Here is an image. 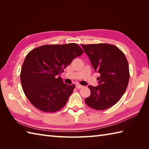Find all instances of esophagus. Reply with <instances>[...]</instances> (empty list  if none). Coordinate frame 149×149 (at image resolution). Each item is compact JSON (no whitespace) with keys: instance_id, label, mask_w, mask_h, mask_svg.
I'll return each instance as SVG.
<instances>
[{"instance_id":"esophagus-1","label":"esophagus","mask_w":149,"mask_h":149,"mask_svg":"<svg viewBox=\"0 0 149 149\" xmlns=\"http://www.w3.org/2000/svg\"><path fill=\"white\" fill-rule=\"evenodd\" d=\"M83 87V86H82V85H80V84L76 85V88H77V89H80V88H82Z\"/></svg>"}]
</instances>
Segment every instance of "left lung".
<instances>
[{
  "label": "left lung",
  "instance_id": "8db88e82",
  "mask_svg": "<svg viewBox=\"0 0 149 149\" xmlns=\"http://www.w3.org/2000/svg\"><path fill=\"white\" fill-rule=\"evenodd\" d=\"M95 71L99 73L97 86H88L90 96L84 99L91 108L104 110L118 102L127 89L129 80V64L118 47L107 43L83 45Z\"/></svg>",
  "mask_w": 149,
  "mask_h": 149
}]
</instances>
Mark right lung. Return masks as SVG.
<instances>
[{"instance_id": "obj_1", "label": "right lung", "mask_w": 149, "mask_h": 149, "mask_svg": "<svg viewBox=\"0 0 149 149\" xmlns=\"http://www.w3.org/2000/svg\"><path fill=\"white\" fill-rule=\"evenodd\" d=\"M83 53L75 43L43 45L28 53L20 81L25 95L34 107L52 113L66 105L75 86L63 83L59 75Z\"/></svg>"}]
</instances>
